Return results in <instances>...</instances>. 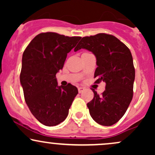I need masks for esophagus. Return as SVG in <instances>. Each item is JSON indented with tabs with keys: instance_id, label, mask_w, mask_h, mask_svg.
I'll return each mask as SVG.
<instances>
[{
	"instance_id": "esophagus-1",
	"label": "esophagus",
	"mask_w": 155,
	"mask_h": 155,
	"mask_svg": "<svg viewBox=\"0 0 155 155\" xmlns=\"http://www.w3.org/2000/svg\"><path fill=\"white\" fill-rule=\"evenodd\" d=\"M84 90H85V88H84V87H80L78 88V91H79V93H81V92H82Z\"/></svg>"
}]
</instances>
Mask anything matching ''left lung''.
<instances>
[{
	"label": "left lung",
	"mask_w": 155,
	"mask_h": 155,
	"mask_svg": "<svg viewBox=\"0 0 155 155\" xmlns=\"http://www.w3.org/2000/svg\"><path fill=\"white\" fill-rule=\"evenodd\" d=\"M81 49L95 54V82L106 83L101 95L92 90L94 97L87 104L90 116L99 124L111 126L123 117L132 101L135 80L132 54L125 44L106 33L83 37L74 51Z\"/></svg>",
	"instance_id": "obj_1"
}]
</instances>
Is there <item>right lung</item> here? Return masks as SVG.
Segmentation results:
<instances>
[{
  "instance_id": "right-lung-1",
  "label": "right lung",
  "mask_w": 155,
  "mask_h": 155,
  "mask_svg": "<svg viewBox=\"0 0 155 155\" xmlns=\"http://www.w3.org/2000/svg\"><path fill=\"white\" fill-rule=\"evenodd\" d=\"M81 39L56 33L37 35L22 54L20 84L32 114L46 126L66 119L78 90L68 84L58 86L56 74L63 68L68 53Z\"/></svg>"
}]
</instances>
